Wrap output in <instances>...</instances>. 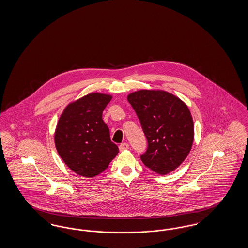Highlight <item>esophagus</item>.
Here are the masks:
<instances>
[{"instance_id":"obj_1","label":"esophagus","mask_w":248,"mask_h":248,"mask_svg":"<svg viewBox=\"0 0 248 248\" xmlns=\"http://www.w3.org/2000/svg\"><path fill=\"white\" fill-rule=\"evenodd\" d=\"M128 149H129V145H128L127 143H123V144H121V145L119 146V150H120L121 152L126 151V150H128Z\"/></svg>"}]
</instances>
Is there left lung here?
Listing matches in <instances>:
<instances>
[{
    "label": "left lung",
    "instance_id": "1",
    "mask_svg": "<svg viewBox=\"0 0 248 248\" xmlns=\"http://www.w3.org/2000/svg\"><path fill=\"white\" fill-rule=\"evenodd\" d=\"M141 123L148 150L143 164L165 176L177 169L189 155L194 124L189 108L177 95L160 89H143L127 95Z\"/></svg>",
    "mask_w": 248,
    "mask_h": 248
}]
</instances>
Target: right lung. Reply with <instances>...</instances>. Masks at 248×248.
<instances>
[{"label":"right lung","instance_id":"1","mask_svg":"<svg viewBox=\"0 0 248 248\" xmlns=\"http://www.w3.org/2000/svg\"><path fill=\"white\" fill-rule=\"evenodd\" d=\"M112 95L90 93L69 103L55 130V145L66 165L78 176L102 173L118 154L102 112Z\"/></svg>","mask_w":248,"mask_h":248}]
</instances>
